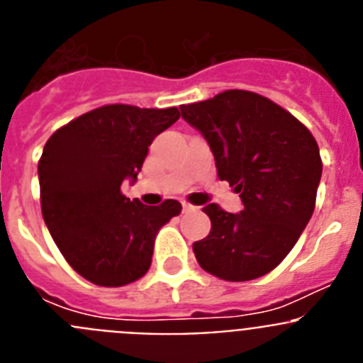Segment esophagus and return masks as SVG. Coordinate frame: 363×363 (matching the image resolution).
Instances as JSON below:
<instances>
[{"instance_id":"1","label":"esophagus","mask_w":363,"mask_h":363,"mask_svg":"<svg viewBox=\"0 0 363 363\" xmlns=\"http://www.w3.org/2000/svg\"><path fill=\"white\" fill-rule=\"evenodd\" d=\"M182 207H184V213H189V211H194V209H196L194 205L187 203V201H184V203H182Z\"/></svg>"}]
</instances>
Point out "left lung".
<instances>
[{"label":"left lung","instance_id":"left-lung-1","mask_svg":"<svg viewBox=\"0 0 363 363\" xmlns=\"http://www.w3.org/2000/svg\"><path fill=\"white\" fill-rule=\"evenodd\" d=\"M179 111L203 134L218 176L243 203L238 214L218 203L203 207L211 233L192 243L198 264L227 281L264 277L289 255L313 216L322 178L318 143L291 112L251 91H223Z\"/></svg>","mask_w":363,"mask_h":363}]
</instances>
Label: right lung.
<instances>
[{
  "label": "right lung",
  "mask_w": 363,
  "mask_h": 363,
  "mask_svg": "<svg viewBox=\"0 0 363 363\" xmlns=\"http://www.w3.org/2000/svg\"><path fill=\"white\" fill-rule=\"evenodd\" d=\"M176 107L104 105L60 127L38 163L41 214L63 258L101 287L133 284L149 271L154 238L182 203L149 207L121 192L152 140L178 121Z\"/></svg>",
  "instance_id": "right-lung-1"
}]
</instances>
